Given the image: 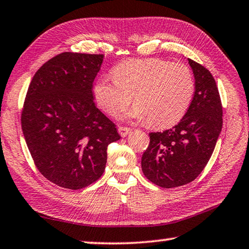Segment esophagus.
I'll return each instance as SVG.
<instances>
[{
	"mask_svg": "<svg viewBox=\"0 0 249 249\" xmlns=\"http://www.w3.org/2000/svg\"><path fill=\"white\" fill-rule=\"evenodd\" d=\"M130 132H132V129L128 127H124V126H120L119 127V133L122 137H126L128 134H130Z\"/></svg>",
	"mask_w": 249,
	"mask_h": 249,
	"instance_id": "obj_1",
	"label": "esophagus"
}]
</instances>
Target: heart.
Masks as SVG:
<instances>
[{
  "mask_svg": "<svg viewBox=\"0 0 249 249\" xmlns=\"http://www.w3.org/2000/svg\"><path fill=\"white\" fill-rule=\"evenodd\" d=\"M113 77L101 75L93 87L99 107L112 117L132 102L127 117L148 120L149 125L167 128L182 119L195 94V79L183 64L159 58L130 59L113 69Z\"/></svg>",
  "mask_w": 249,
  "mask_h": 249,
  "instance_id": "b5f03b06",
  "label": "heart"
}]
</instances>
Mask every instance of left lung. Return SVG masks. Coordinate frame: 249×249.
I'll use <instances>...</instances> for the list:
<instances>
[{
    "label": "left lung",
    "instance_id": "obj_1",
    "mask_svg": "<svg viewBox=\"0 0 249 249\" xmlns=\"http://www.w3.org/2000/svg\"><path fill=\"white\" fill-rule=\"evenodd\" d=\"M196 80L192 102L178 124L150 133L142 157L147 179L161 188H176L195 180L209 162L223 125L216 82L208 69L188 59Z\"/></svg>",
    "mask_w": 249,
    "mask_h": 249
}]
</instances>
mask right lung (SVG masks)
I'll use <instances>...</instances> for the list:
<instances>
[{"label":"right lung","mask_w":249,"mask_h":249,"mask_svg":"<svg viewBox=\"0 0 249 249\" xmlns=\"http://www.w3.org/2000/svg\"><path fill=\"white\" fill-rule=\"evenodd\" d=\"M104 54L62 53L40 67L29 84L22 129L29 153L46 179L79 190L105 169L115 124L96 107L93 81Z\"/></svg>","instance_id":"obj_1"}]
</instances>
